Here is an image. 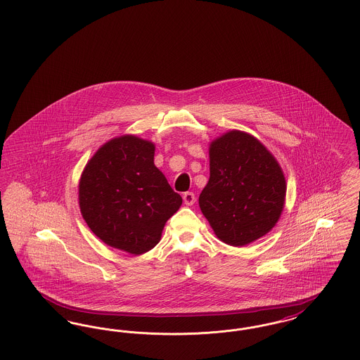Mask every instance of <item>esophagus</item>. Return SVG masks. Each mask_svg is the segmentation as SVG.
Masks as SVG:
<instances>
[{
  "label": "esophagus",
  "instance_id": "1",
  "mask_svg": "<svg viewBox=\"0 0 360 360\" xmlns=\"http://www.w3.org/2000/svg\"><path fill=\"white\" fill-rule=\"evenodd\" d=\"M184 201H185V204L188 206L193 205V204L195 202V195H194V193H191V191L185 193V194H184Z\"/></svg>",
  "mask_w": 360,
  "mask_h": 360
}]
</instances>
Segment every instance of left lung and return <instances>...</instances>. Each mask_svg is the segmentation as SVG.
I'll return each mask as SVG.
<instances>
[{"label": "left lung", "instance_id": "8db88e82", "mask_svg": "<svg viewBox=\"0 0 360 360\" xmlns=\"http://www.w3.org/2000/svg\"><path fill=\"white\" fill-rule=\"evenodd\" d=\"M210 176L200 207L219 239L241 247L275 226L285 205V175L257 137L229 131L210 143Z\"/></svg>", "mask_w": 360, "mask_h": 360}]
</instances>
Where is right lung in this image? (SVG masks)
<instances>
[{
    "label": "right lung",
    "instance_id": "right-lung-1",
    "mask_svg": "<svg viewBox=\"0 0 360 360\" xmlns=\"http://www.w3.org/2000/svg\"><path fill=\"white\" fill-rule=\"evenodd\" d=\"M154 143L124 135L105 143L79 181V207L105 244L141 255L159 243L166 221L182 205L154 165Z\"/></svg>",
    "mask_w": 360,
    "mask_h": 360
}]
</instances>
